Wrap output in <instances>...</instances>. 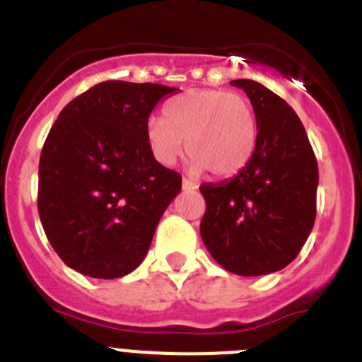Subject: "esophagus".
<instances>
[{
	"label": "esophagus",
	"instance_id": "esophagus-1",
	"mask_svg": "<svg viewBox=\"0 0 362 362\" xmlns=\"http://www.w3.org/2000/svg\"><path fill=\"white\" fill-rule=\"evenodd\" d=\"M183 190H196L197 188V183H194V181H190V179L183 177Z\"/></svg>",
	"mask_w": 362,
	"mask_h": 362
}]
</instances>
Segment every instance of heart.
Returning a JSON list of instances; mask_svg holds the SVG:
<instances>
[{
    "mask_svg": "<svg viewBox=\"0 0 362 362\" xmlns=\"http://www.w3.org/2000/svg\"><path fill=\"white\" fill-rule=\"evenodd\" d=\"M145 136L153 158L172 165L185 141L196 172L217 177L241 172L257 145V121L250 101L226 90H188L165 107V116H150Z\"/></svg>",
    "mask_w": 362,
    "mask_h": 362,
    "instance_id": "b5f03b06",
    "label": "heart"
}]
</instances>
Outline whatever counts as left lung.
Segmentation results:
<instances>
[{"mask_svg":"<svg viewBox=\"0 0 362 362\" xmlns=\"http://www.w3.org/2000/svg\"><path fill=\"white\" fill-rule=\"evenodd\" d=\"M250 98L257 145L228 181L201 185V238L225 270L267 276L290 264L315 221L319 170L306 130L284 99L252 79H233Z\"/></svg>","mask_w":362,"mask_h":362,"instance_id":"obj_1","label":"left lung"}]
</instances>
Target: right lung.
Returning a JSON list of instances; mask_svg holds the SVG:
<instances>
[{
  "mask_svg": "<svg viewBox=\"0 0 362 362\" xmlns=\"http://www.w3.org/2000/svg\"><path fill=\"white\" fill-rule=\"evenodd\" d=\"M174 86L105 81L62 110L40 159L37 210L66 267L116 279L143 263L181 175L156 161L145 136Z\"/></svg>",
  "mask_w": 362,
  "mask_h": 362,
  "instance_id": "add662e5",
  "label": "right lung"
}]
</instances>
